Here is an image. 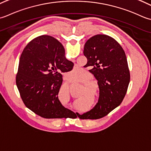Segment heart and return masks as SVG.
<instances>
[{
    "label": "heart",
    "instance_id": "heart-1",
    "mask_svg": "<svg viewBox=\"0 0 151 151\" xmlns=\"http://www.w3.org/2000/svg\"><path fill=\"white\" fill-rule=\"evenodd\" d=\"M82 72H83V71H82V70H73V75H74L75 76H79L80 75H81V73H82Z\"/></svg>",
    "mask_w": 151,
    "mask_h": 151
}]
</instances>
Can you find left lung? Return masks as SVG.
I'll list each match as a JSON object with an SVG mask.
<instances>
[{
  "instance_id": "obj_1",
  "label": "left lung",
  "mask_w": 151,
  "mask_h": 151,
  "mask_svg": "<svg viewBox=\"0 0 151 151\" xmlns=\"http://www.w3.org/2000/svg\"><path fill=\"white\" fill-rule=\"evenodd\" d=\"M89 70L97 79L99 98L88 111L78 115L81 119H98L121 104L127 92L130 75L127 57L122 47L114 38L97 35L89 38L84 46Z\"/></svg>"
}]
</instances>
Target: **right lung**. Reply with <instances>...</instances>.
Masks as SVG:
<instances>
[{
	"instance_id": "add662e5",
	"label": "right lung",
	"mask_w": 151,
	"mask_h": 151,
	"mask_svg": "<svg viewBox=\"0 0 151 151\" xmlns=\"http://www.w3.org/2000/svg\"><path fill=\"white\" fill-rule=\"evenodd\" d=\"M73 66L65 57L63 45L53 37L42 35L30 41L21 55L16 75V85L24 105L45 119L76 116L62 105L58 97L62 73L71 71Z\"/></svg>"
}]
</instances>
